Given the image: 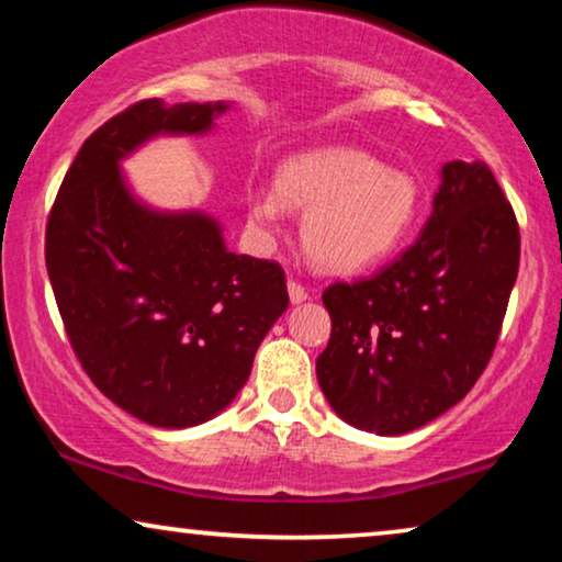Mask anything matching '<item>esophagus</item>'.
<instances>
[{
  "mask_svg": "<svg viewBox=\"0 0 562 562\" xmlns=\"http://www.w3.org/2000/svg\"><path fill=\"white\" fill-rule=\"evenodd\" d=\"M289 299H291V304H302L310 299V291H306L296 279H291L289 281Z\"/></svg>",
  "mask_w": 562,
  "mask_h": 562,
  "instance_id": "esophagus-1",
  "label": "esophagus"
}]
</instances>
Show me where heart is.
<instances>
[{
    "label": "heart",
    "mask_w": 562,
    "mask_h": 562,
    "mask_svg": "<svg viewBox=\"0 0 562 562\" xmlns=\"http://www.w3.org/2000/svg\"><path fill=\"white\" fill-rule=\"evenodd\" d=\"M286 206L306 212L302 240L314 263L352 273L404 243L419 212V187L412 173L386 168L371 153L327 145L283 160L276 189L250 191V225L271 235Z\"/></svg>",
    "instance_id": "obj_1"
}]
</instances>
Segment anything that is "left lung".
Instances as JSON below:
<instances>
[{"label": "left lung", "instance_id": "left-lung-1", "mask_svg": "<svg viewBox=\"0 0 562 562\" xmlns=\"http://www.w3.org/2000/svg\"><path fill=\"white\" fill-rule=\"evenodd\" d=\"M519 225L486 164L442 166L419 240L371 279L325 289L322 394L348 425L404 435L456 406L494 356Z\"/></svg>", "mask_w": 562, "mask_h": 562}]
</instances>
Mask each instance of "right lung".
<instances>
[{
    "label": "right lung",
    "instance_id": "add662e5",
    "mask_svg": "<svg viewBox=\"0 0 562 562\" xmlns=\"http://www.w3.org/2000/svg\"><path fill=\"white\" fill-rule=\"evenodd\" d=\"M227 106L143 99L114 114L81 145L45 227L76 358L106 398L153 427H194L225 409L289 306L279 263L229 252L210 214L150 210L120 171L150 137L210 133Z\"/></svg>",
    "mask_w": 562,
    "mask_h": 562
}]
</instances>
